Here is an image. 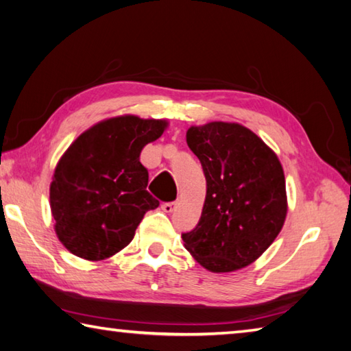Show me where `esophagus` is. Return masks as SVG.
<instances>
[{
  "mask_svg": "<svg viewBox=\"0 0 351 351\" xmlns=\"http://www.w3.org/2000/svg\"><path fill=\"white\" fill-rule=\"evenodd\" d=\"M178 207V202H166L161 205V208L164 213H173L175 208Z\"/></svg>",
  "mask_w": 351,
  "mask_h": 351,
  "instance_id": "34e87169",
  "label": "esophagus"
}]
</instances>
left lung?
Segmentation results:
<instances>
[{"instance_id":"8db88e82","label":"left lung","mask_w":351,"mask_h":351,"mask_svg":"<svg viewBox=\"0 0 351 351\" xmlns=\"http://www.w3.org/2000/svg\"><path fill=\"white\" fill-rule=\"evenodd\" d=\"M202 164L207 195L196 228L182 234L196 262L216 274L256 262L287 215L285 171L276 152L239 123L211 121L187 130Z\"/></svg>"}]
</instances>
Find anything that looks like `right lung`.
I'll list each match as a JSON object with an SVG mask.
<instances>
[{"instance_id":"add662e5","label":"right lung","mask_w":351,"mask_h":351,"mask_svg":"<svg viewBox=\"0 0 351 351\" xmlns=\"http://www.w3.org/2000/svg\"><path fill=\"white\" fill-rule=\"evenodd\" d=\"M167 120L119 115L95 123L60 156L50 184V208L60 243L74 256L100 262L130 243L136 226L160 202L146 190L140 162L146 144Z\"/></svg>"}]
</instances>
